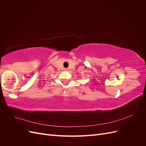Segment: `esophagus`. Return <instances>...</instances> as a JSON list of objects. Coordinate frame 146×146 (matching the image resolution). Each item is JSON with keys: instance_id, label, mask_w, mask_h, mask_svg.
I'll return each mask as SVG.
<instances>
[{"instance_id": "esophagus-1", "label": "esophagus", "mask_w": 146, "mask_h": 146, "mask_svg": "<svg viewBox=\"0 0 146 146\" xmlns=\"http://www.w3.org/2000/svg\"><path fill=\"white\" fill-rule=\"evenodd\" d=\"M64 70H68V69L67 68H64Z\"/></svg>"}]
</instances>
